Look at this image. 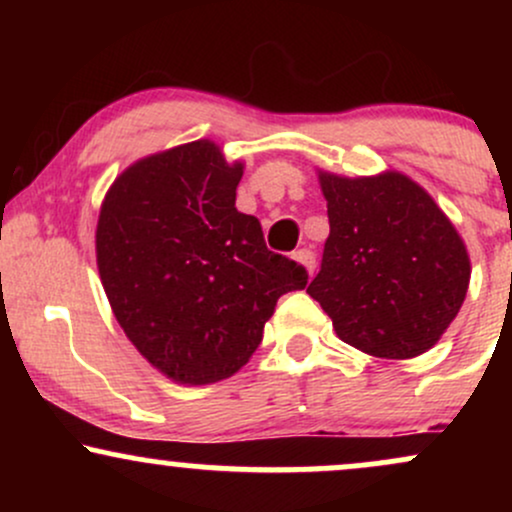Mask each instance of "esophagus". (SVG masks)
<instances>
[{
	"instance_id": "1",
	"label": "esophagus",
	"mask_w": 512,
	"mask_h": 512,
	"mask_svg": "<svg viewBox=\"0 0 512 512\" xmlns=\"http://www.w3.org/2000/svg\"><path fill=\"white\" fill-rule=\"evenodd\" d=\"M293 260H298L303 264L305 269H308L310 274H313V269H315V252L310 250V248H301V250H296L293 252Z\"/></svg>"
}]
</instances>
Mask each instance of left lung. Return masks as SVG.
Masks as SVG:
<instances>
[{
	"instance_id": "1",
	"label": "left lung",
	"mask_w": 512,
	"mask_h": 512,
	"mask_svg": "<svg viewBox=\"0 0 512 512\" xmlns=\"http://www.w3.org/2000/svg\"><path fill=\"white\" fill-rule=\"evenodd\" d=\"M330 238L308 293L342 342L380 358L431 349L460 313L469 255L448 216L402 173H320Z\"/></svg>"
}]
</instances>
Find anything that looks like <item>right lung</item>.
Segmentation results:
<instances>
[{"mask_svg":"<svg viewBox=\"0 0 512 512\" xmlns=\"http://www.w3.org/2000/svg\"><path fill=\"white\" fill-rule=\"evenodd\" d=\"M243 166L219 146H175L129 166L105 195L98 272L129 342L175 383L231 378L262 342L303 264L272 252L260 221L236 209Z\"/></svg>","mask_w":512,"mask_h":512,"instance_id":"obj_1","label":"right lung"}]
</instances>
